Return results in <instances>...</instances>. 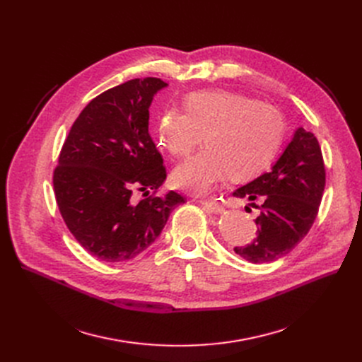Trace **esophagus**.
I'll list each match as a JSON object with an SVG mask.
<instances>
[{"label": "esophagus", "mask_w": 362, "mask_h": 362, "mask_svg": "<svg viewBox=\"0 0 362 362\" xmlns=\"http://www.w3.org/2000/svg\"><path fill=\"white\" fill-rule=\"evenodd\" d=\"M201 205L205 208L206 211L214 213V214H221L223 213V206L214 201H201Z\"/></svg>", "instance_id": "obj_1"}]
</instances>
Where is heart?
<instances>
[{
  "label": "heart",
  "mask_w": 362,
  "mask_h": 362,
  "mask_svg": "<svg viewBox=\"0 0 362 362\" xmlns=\"http://www.w3.org/2000/svg\"><path fill=\"white\" fill-rule=\"evenodd\" d=\"M185 110L170 108L158 123V141L173 157H185L205 135L206 148L179 164L173 182L185 191L205 195L227 176L257 175L274 157L284 122L280 111L229 90L191 93Z\"/></svg>",
  "instance_id": "b5f03b06"
}]
</instances>
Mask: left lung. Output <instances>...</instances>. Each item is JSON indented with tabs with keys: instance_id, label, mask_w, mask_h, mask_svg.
<instances>
[{
	"instance_id": "1",
	"label": "left lung",
	"mask_w": 362,
	"mask_h": 362,
	"mask_svg": "<svg viewBox=\"0 0 362 362\" xmlns=\"http://www.w3.org/2000/svg\"><path fill=\"white\" fill-rule=\"evenodd\" d=\"M326 170L314 133L298 127L267 173L232 194L259 210L254 242L236 246L243 259L261 264L289 254L307 236L325 192ZM258 200L259 206L255 202ZM248 210V206H245Z\"/></svg>"
}]
</instances>
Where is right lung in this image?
Listing matches in <instances>:
<instances>
[{"instance_id":"right-lung-1","label":"right lung","mask_w":362,"mask_h":362,"mask_svg":"<svg viewBox=\"0 0 362 362\" xmlns=\"http://www.w3.org/2000/svg\"><path fill=\"white\" fill-rule=\"evenodd\" d=\"M167 86L145 78L103 92L79 114L62 148L52 180L57 205L74 239L101 261L135 258L185 202L173 191L132 198L135 189L156 192L167 176L148 132L152 100Z\"/></svg>"}]
</instances>
